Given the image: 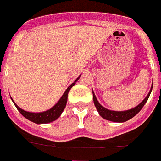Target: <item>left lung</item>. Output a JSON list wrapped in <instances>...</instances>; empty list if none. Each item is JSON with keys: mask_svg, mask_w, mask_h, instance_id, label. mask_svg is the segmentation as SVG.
Segmentation results:
<instances>
[{"mask_svg": "<svg viewBox=\"0 0 161 161\" xmlns=\"http://www.w3.org/2000/svg\"><path fill=\"white\" fill-rule=\"evenodd\" d=\"M152 89H153V85H152L151 89L149 91L147 97L141 101L140 104L136 106L135 108H131V109H128V110H126V111H113V110H109L108 108H104L103 106H101L99 103V101H97L96 96H95V94H94L93 91V103H94V106H95L99 114L101 115L103 119H108V120H110V121H113V122L122 123L128 120V119H132L133 117H134L135 115L137 114L139 112L141 111V108L144 107L146 102L147 101L148 98L150 96V93L152 92Z\"/></svg>", "mask_w": 161, "mask_h": 161, "instance_id": "obj_1", "label": "left lung"}]
</instances>
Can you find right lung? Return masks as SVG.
I'll use <instances>...</instances> for the list:
<instances>
[{"label": "right lung", "mask_w": 161, "mask_h": 161, "mask_svg": "<svg viewBox=\"0 0 161 161\" xmlns=\"http://www.w3.org/2000/svg\"><path fill=\"white\" fill-rule=\"evenodd\" d=\"M80 75L75 80L74 83H72L71 85L68 86L67 90L65 91V93H63V95L60 97V99L58 101L56 104L54 105L53 108H51L48 110H47V111L40 112V113H31V112L25 111L23 109L19 108L14 103V101L12 100V98H11V100L13 101L14 104L16 107L18 111L20 112V114L23 115L26 119H28V120H30L32 122L36 123V124H47V123L53 122L54 120H56L60 117V114H62V112H63V110L66 108V105H67L68 93H69V91H70L72 87L75 86V83L80 79Z\"/></svg>", "instance_id": "obj_1"}]
</instances>
